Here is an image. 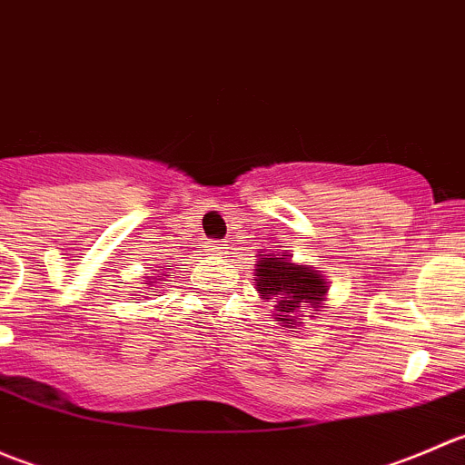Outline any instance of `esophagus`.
<instances>
[{
	"label": "esophagus",
	"instance_id": "esophagus-1",
	"mask_svg": "<svg viewBox=\"0 0 465 465\" xmlns=\"http://www.w3.org/2000/svg\"><path fill=\"white\" fill-rule=\"evenodd\" d=\"M224 245H227V241H209V242H206V247H209L211 252H223Z\"/></svg>",
	"mask_w": 465,
	"mask_h": 465
}]
</instances>
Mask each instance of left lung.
I'll return each instance as SVG.
<instances>
[{
	"label": "left lung",
	"mask_w": 465,
	"mask_h": 465,
	"mask_svg": "<svg viewBox=\"0 0 465 465\" xmlns=\"http://www.w3.org/2000/svg\"><path fill=\"white\" fill-rule=\"evenodd\" d=\"M256 285H259L261 297L276 299V322L285 323H302L299 322V312L312 311L320 308L326 294L328 285L317 274V270L303 265H292L279 256H270L256 262Z\"/></svg>",
	"instance_id": "obj_1"
}]
</instances>
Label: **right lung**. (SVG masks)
<instances>
[{
    "label": "right lung",
    "mask_w": 465,
    "mask_h": 465,
    "mask_svg": "<svg viewBox=\"0 0 465 465\" xmlns=\"http://www.w3.org/2000/svg\"><path fill=\"white\" fill-rule=\"evenodd\" d=\"M166 270H171V265H168V267H166ZM168 274H171V272H168ZM168 274H163V276H168Z\"/></svg>",
    "instance_id": "add662e5"
}]
</instances>
